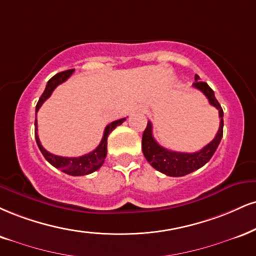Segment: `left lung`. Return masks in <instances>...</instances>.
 Masks as SVG:
<instances>
[{"mask_svg": "<svg viewBox=\"0 0 256 256\" xmlns=\"http://www.w3.org/2000/svg\"><path fill=\"white\" fill-rule=\"evenodd\" d=\"M199 76L196 75V82L193 83V87L202 92L208 98L211 106L216 107L220 113V128L216 137L212 140L208 146H205L202 150L196 152H178L166 149L160 146L155 138L152 136V124L148 122L146 128L143 132L142 137V150L146 161L152 166L156 170L168 175V176H184L196 169L202 168L212 158L214 152L220 146L222 137H223V110H222L220 102L214 96V90L206 82L199 81Z\"/></svg>", "mask_w": 256, "mask_h": 256, "instance_id": "left-lung-1", "label": "left lung"}]
</instances>
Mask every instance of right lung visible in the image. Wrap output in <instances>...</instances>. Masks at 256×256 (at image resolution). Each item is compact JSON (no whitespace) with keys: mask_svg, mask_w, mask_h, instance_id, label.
Here are the masks:
<instances>
[{"mask_svg":"<svg viewBox=\"0 0 256 256\" xmlns=\"http://www.w3.org/2000/svg\"><path fill=\"white\" fill-rule=\"evenodd\" d=\"M72 72H74V69L66 70V72L56 74L54 78L48 80L44 93L42 94V96H40L38 104H36V112H38L40 107H42V104L45 102V100H48V98L51 96L52 92L56 89L57 86H60V83L66 82V80L72 75ZM125 120L126 118H122V119L116 120V122H112L110 124L107 125L104 131L102 140H101L100 144H98L96 149H94L92 152L86 154V155L80 156V158H62V156L54 155V154L48 152V150H45L44 148H42V143H40L39 137H38L36 118L34 122V126H36L34 136H36V144H38L40 152H42V155H44L46 161L51 163L54 167L60 169V170L64 172V173L72 175V176H81V175H87V174L93 173V172L98 170V169L102 166V163L104 162V158H106V155H107V137H108V134L114 130L116 126L122 124Z\"/></svg>","mask_w":256,"mask_h":256,"instance_id":"1","label":"right lung"}]
</instances>
